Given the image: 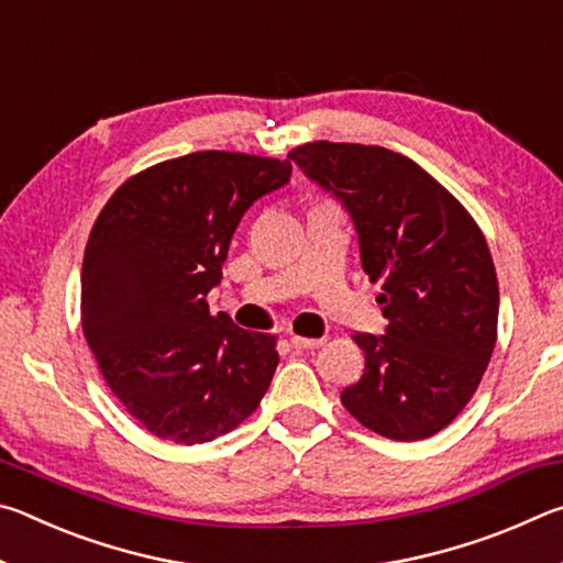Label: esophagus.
Listing matches in <instances>:
<instances>
[{
	"mask_svg": "<svg viewBox=\"0 0 563 563\" xmlns=\"http://www.w3.org/2000/svg\"><path fill=\"white\" fill-rule=\"evenodd\" d=\"M322 338H300V335H292L290 338V345L295 347V350H316V347H320L322 345Z\"/></svg>",
	"mask_w": 563,
	"mask_h": 563,
	"instance_id": "esophagus-1",
	"label": "esophagus"
}]
</instances>
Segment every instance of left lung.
I'll list each match as a JSON object with an SVG mask.
<instances>
[{
  "label": "left lung",
  "mask_w": 563,
  "mask_h": 563,
  "mask_svg": "<svg viewBox=\"0 0 563 563\" xmlns=\"http://www.w3.org/2000/svg\"><path fill=\"white\" fill-rule=\"evenodd\" d=\"M288 158L345 208L362 271L383 280L385 335H355L365 373L342 405L387 440L437 434L476 393L497 342L487 241L450 190L395 151L316 141Z\"/></svg>",
  "instance_id": "8db88e82"
}]
</instances>
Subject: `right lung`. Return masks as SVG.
Returning a JSON list of instances; mask_svg holds the SVG:
<instances>
[{
  "instance_id": "1",
  "label": "right lung",
  "mask_w": 563,
  "mask_h": 563,
  "mask_svg": "<svg viewBox=\"0 0 563 563\" xmlns=\"http://www.w3.org/2000/svg\"><path fill=\"white\" fill-rule=\"evenodd\" d=\"M290 174V161L198 151L129 178L91 228L84 338L111 393L161 440L211 442L271 387L275 338L213 318L206 295L247 208Z\"/></svg>"
}]
</instances>
